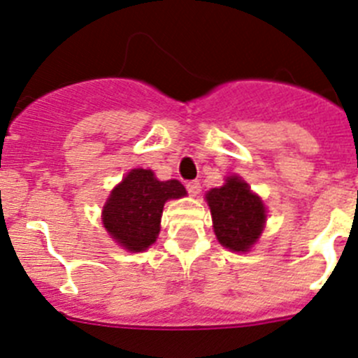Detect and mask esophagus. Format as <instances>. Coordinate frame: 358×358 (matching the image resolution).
I'll use <instances>...</instances> for the list:
<instances>
[{"label":"esophagus","mask_w":358,"mask_h":358,"mask_svg":"<svg viewBox=\"0 0 358 358\" xmlns=\"http://www.w3.org/2000/svg\"><path fill=\"white\" fill-rule=\"evenodd\" d=\"M200 187H201L200 180H189V182H186V189L191 196H196V194L200 193Z\"/></svg>","instance_id":"esophagus-1"}]
</instances>
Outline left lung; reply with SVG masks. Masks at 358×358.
I'll use <instances>...</instances> for the list:
<instances>
[{
    "label": "left lung",
    "instance_id": "left-lung-1",
    "mask_svg": "<svg viewBox=\"0 0 358 358\" xmlns=\"http://www.w3.org/2000/svg\"><path fill=\"white\" fill-rule=\"evenodd\" d=\"M219 243L233 252H249L266 222V207L238 176H229L205 193Z\"/></svg>",
    "mask_w": 358,
    "mask_h": 358
}]
</instances>
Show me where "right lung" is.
I'll return each mask as SVG.
<instances>
[{
    "mask_svg": "<svg viewBox=\"0 0 358 358\" xmlns=\"http://www.w3.org/2000/svg\"><path fill=\"white\" fill-rule=\"evenodd\" d=\"M186 194L179 180H158L153 171L132 169L109 194L102 224L123 249L143 252L157 242L165 201Z\"/></svg>",
    "mask_w": 358,
    "mask_h": 358,
    "instance_id": "add662e5",
    "label": "right lung"
}]
</instances>
